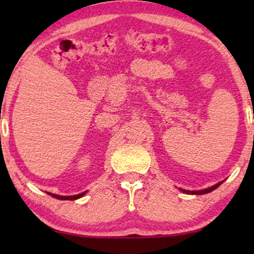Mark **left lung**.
I'll return each instance as SVG.
<instances>
[{
  "instance_id": "8db88e82",
  "label": "left lung",
  "mask_w": 254,
  "mask_h": 254,
  "mask_svg": "<svg viewBox=\"0 0 254 254\" xmlns=\"http://www.w3.org/2000/svg\"><path fill=\"white\" fill-rule=\"evenodd\" d=\"M222 183H223V182L218 183V184H216V185L211 186V187H209V189L202 190H182V192H184V193H187V194H206V193L211 192V190H214L215 189H217V187L220 186Z\"/></svg>"
}]
</instances>
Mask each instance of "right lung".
<instances>
[{
    "instance_id": "1",
    "label": "right lung",
    "mask_w": 254,
    "mask_h": 254,
    "mask_svg": "<svg viewBox=\"0 0 254 254\" xmlns=\"http://www.w3.org/2000/svg\"><path fill=\"white\" fill-rule=\"evenodd\" d=\"M50 195H52L55 199H59V200H76V199H79V197L83 196L85 194V192H83L81 194H77V195H71V196H61V195H57V194H52V193H48Z\"/></svg>"
}]
</instances>
